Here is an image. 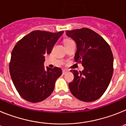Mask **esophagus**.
Masks as SVG:
<instances>
[{
	"mask_svg": "<svg viewBox=\"0 0 126 126\" xmlns=\"http://www.w3.org/2000/svg\"><path fill=\"white\" fill-rule=\"evenodd\" d=\"M67 72V70H65V69L62 70V74H65Z\"/></svg>",
	"mask_w": 126,
	"mask_h": 126,
	"instance_id": "34e87169",
	"label": "esophagus"
}]
</instances>
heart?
<instances>
[{
	"label": "heart",
	"instance_id": "obj_1",
	"mask_svg": "<svg viewBox=\"0 0 126 126\" xmlns=\"http://www.w3.org/2000/svg\"><path fill=\"white\" fill-rule=\"evenodd\" d=\"M70 41H72V40H65V42H64V43H67V42H70Z\"/></svg>",
	"mask_w": 126,
	"mask_h": 126
}]
</instances>
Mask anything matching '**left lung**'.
Listing matches in <instances>:
<instances>
[{"instance_id": "left-lung-1", "label": "left lung", "mask_w": 126, "mask_h": 126, "mask_svg": "<svg viewBox=\"0 0 126 126\" xmlns=\"http://www.w3.org/2000/svg\"><path fill=\"white\" fill-rule=\"evenodd\" d=\"M66 35L75 41L74 60L84 67L81 72L71 71L74 80L69 84L70 91L83 102L96 100L106 91L113 74L110 47L102 36L86 28L67 31Z\"/></svg>"}]
</instances>
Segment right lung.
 <instances>
[{"label":"right lung","instance_id":"1","mask_svg":"<svg viewBox=\"0 0 126 126\" xmlns=\"http://www.w3.org/2000/svg\"><path fill=\"white\" fill-rule=\"evenodd\" d=\"M64 33L33 31L14 46L9 71L16 89L23 98L32 103L42 102L52 94L62 69L44 67L45 55H49Z\"/></svg>","mask_w":126,"mask_h":126}]
</instances>
